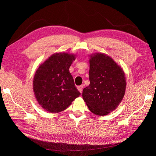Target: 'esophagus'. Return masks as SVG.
Instances as JSON below:
<instances>
[{"label": "esophagus", "mask_w": 156, "mask_h": 156, "mask_svg": "<svg viewBox=\"0 0 156 156\" xmlns=\"http://www.w3.org/2000/svg\"><path fill=\"white\" fill-rule=\"evenodd\" d=\"M83 85L78 86V87H77L78 90H79L80 92H81V93H82V91H83Z\"/></svg>", "instance_id": "1"}]
</instances>
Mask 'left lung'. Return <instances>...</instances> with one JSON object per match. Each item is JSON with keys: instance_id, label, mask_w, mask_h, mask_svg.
I'll return each instance as SVG.
<instances>
[{"instance_id": "obj_1", "label": "left lung", "mask_w": 156, "mask_h": 156, "mask_svg": "<svg viewBox=\"0 0 156 156\" xmlns=\"http://www.w3.org/2000/svg\"><path fill=\"white\" fill-rule=\"evenodd\" d=\"M89 56L90 84L83 89V98L92 113L105 116L115 110L124 96L125 73L106 54L96 53Z\"/></svg>"}]
</instances>
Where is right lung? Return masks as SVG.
<instances>
[{
    "instance_id": "add662e5",
    "label": "right lung",
    "mask_w": 156,
    "mask_h": 156,
    "mask_svg": "<svg viewBox=\"0 0 156 156\" xmlns=\"http://www.w3.org/2000/svg\"><path fill=\"white\" fill-rule=\"evenodd\" d=\"M75 58L74 54L56 53L36 71L33 91L37 103L45 111L51 113L63 111L81 95L69 70Z\"/></svg>"
}]
</instances>
